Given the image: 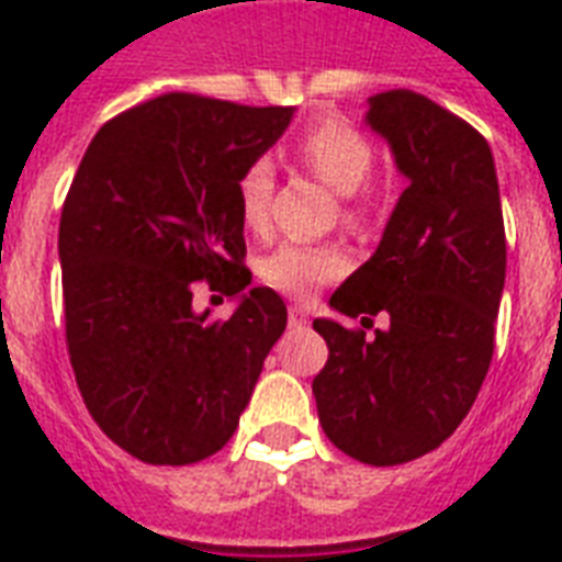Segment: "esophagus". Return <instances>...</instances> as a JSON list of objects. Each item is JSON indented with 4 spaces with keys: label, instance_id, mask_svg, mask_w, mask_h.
Returning a JSON list of instances; mask_svg holds the SVG:
<instances>
[{
    "label": "esophagus",
    "instance_id": "obj_1",
    "mask_svg": "<svg viewBox=\"0 0 562 562\" xmlns=\"http://www.w3.org/2000/svg\"><path fill=\"white\" fill-rule=\"evenodd\" d=\"M286 322H290V328H304V325H307V316H304L302 307H290V311H286Z\"/></svg>",
    "mask_w": 562,
    "mask_h": 562
}]
</instances>
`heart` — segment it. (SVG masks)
I'll return each instance as SVG.
<instances>
[{"label": "heart", "instance_id": "b5f03b06", "mask_svg": "<svg viewBox=\"0 0 562 562\" xmlns=\"http://www.w3.org/2000/svg\"><path fill=\"white\" fill-rule=\"evenodd\" d=\"M295 158L313 178L334 190L337 195H355L367 184L375 164L372 143L346 123H322L304 134L295 146ZM272 167L267 160H255L246 167L237 184V202L246 228L263 232L269 225V199H272ZM349 222L360 220L358 207H346L342 213ZM349 269V258L337 246H319V243H278L276 249L267 251L258 263L260 278L278 293L307 299L340 278Z\"/></svg>", "mask_w": 562, "mask_h": 562}]
</instances>
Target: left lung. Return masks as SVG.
I'll return each mask as SVG.
<instances>
[{
  "label": "left lung",
  "instance_id": "1",
  "mask_svg": "<svg viewBox=\"0 0 562 562\" xmlns=\"http://www.w3.org/2000/svg\"><path fill=\"white\" fill-rule=\"evenodd\" d=\"M367 123L407 178L375 255L313 319L328 363L313 378L322 430L349 458L395 467L428 454L467 419L495 349L507 243L490 143L428 95L386 90Z\"/></svg>",
  "mask_w": 562,
  "mask_h": 562
}]
</instances>
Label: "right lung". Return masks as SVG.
I'll list each match as a JSON object with an SVG mask.
<instances>
[{
    "instance_id": "obj_1",
    "label": "right lung",
    "mask_w": 562,
    "mask_h": 562,
    "mask_svg": "<svg viewBox=\"0 0 562 562\" xmlns=\"http://www.w3.org/2000/svg\"><path fill=\"white\" fill-rule=\"evenodd\" d=\"M293 108L195 93L134 104L95 132L60 211L67 351L95 425L132 458L187 467L237 430L286 304L251 284L237 184ZM195 280L240 294L192 311Z\"/></svg>"
}]
</instances>
